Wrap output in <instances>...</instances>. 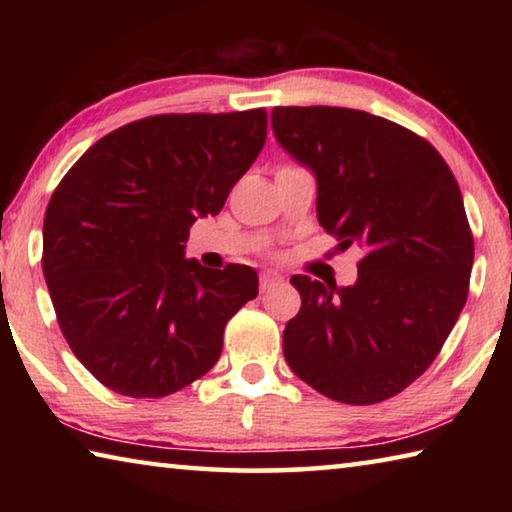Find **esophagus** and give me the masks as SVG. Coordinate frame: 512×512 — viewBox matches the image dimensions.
I'll list each match as a JSON object with an SVG mask.
<instances>
[{
  "mask_svg": "<svg viewBox=\"0 0 512 512\" xmlns=\"http://www.w3.org/2000/svg\"><path fill=\"white\" fill-rule=\"evenodd\" d=\"M275 284H282V277L277 273L266 271V273H262V277H259V289L262 291H268L271 287H275Z\"/></svg>",
  "mask_w": 512,
  "mask_h": 512,
  "instance_id": "obj_1",
  "label": "esophagus"
}]
</instances>
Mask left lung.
Instances as JSON below:
<instances>
[{
    "label": "left lung",
    "instance_id": "1",
    "mask_svg": "<svg viewBox=\"0 0 512 512\" xmlns=\"http://www.w3.org/2000/svg\"><path fill=\"white\" fill-rule=\"evenodd\" d=\"M271 121L314 171L320 225L363 255L352 287L291 277L302 305L284 359L329 400L384 402L431 366L465 307L474 239L461 189L424 137L384 117L277 106Z\"/></svg>",
    "mask_w": 512,
    "mask_h": 512
}]
</instances>
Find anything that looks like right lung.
Listing matches in <instances>:
<instances>
[{
    "mask_svg": "<svg viewBox=\"0 0 512 512\" xmlns=\"http://www.w3.org/2000/svg\"><path fill=\"white\" fill-rule=\"evenodd\" d=\"M266 124L264 108L137 119L92 144L51 194L42 273L69 348L110 391L189 386L257 298L253 268H203L185 244L255 162Z\"/></svg>",
    "mask_w": 512,
    "mask_h": 512,
    "instance_id": "obj_1",
    "label": "right lung"
}]
</instances>
